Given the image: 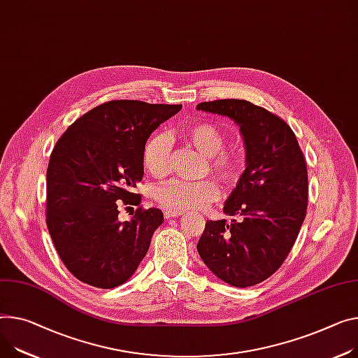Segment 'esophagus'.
<instances>
[{"instance_id":"34e87169","label":"esophagus","mask_w":358,"mask_h":358,"mask_svg":"<svg viewBox=\"0 0 358 358\" xmlns=\"http://www.w3.org/2000/svg\"><path fill=\"white\" fill-rule=\"evenodd\" d=\"M163 213H164V217H176L182 215L180 210H173V209H164Z\"/></svg>"}]
</instances>
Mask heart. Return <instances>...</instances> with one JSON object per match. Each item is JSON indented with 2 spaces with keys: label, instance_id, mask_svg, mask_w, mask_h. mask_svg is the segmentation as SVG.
Returning <instances> with one entry per match:
<instances>
[{
  "label": "heart",
  "instance_id": "heart-1",
  "mask_svg": "<svg viewBox=\"0 0 358 358\" xmlns=\"http://www.w3.org/2000/svg\"><path fill=\"white\" fill-rule=\"evenodd\" d=\"M183 134L192 146L208 156L206 171H210L224 185H234L242 178L246 156L239 148L225 146L227 136L216 123L208 120L194 122L186 126ZM171 160V137L163 131L152 134L143 148V164L146 171L160 178L169 172ZM217 196V185L212 179L198 182L171 179L157 185L153 190V198L160 206L180 212L205 208L215 202Z\"/></svg>",
  "mask_w": 358,
  "mask_h": 358
}]
</instances>
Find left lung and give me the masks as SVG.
<instances>
[{
	"instance_id": "8db88e82",
	"label": "left lung",
	"mask_w": 358,
	"mask_h": 358,
	"mask_svg": "<svg viewBox=\"0 0 358 358\" xmlns=\"http://www.w3.org/2000/svg\"><path fill=\"white\" fill-rule=\"evenodd\" d=\"M198 110L228 116L239 124L246 169L224 212L208 221L196 245L219 280L245 288L280 269L307 215L308 173L295 133L280 116L239 99L203 101Z\"/></svg>"
}]
</instances>
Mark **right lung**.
Masks as SVG:
<instances>
[{
	"instance_id": "add662e5",
	"label": "right lung",
	"mask_w": 358,
	"mask_h": 358,
	"mask_svg": "<svg viewBox=\"0 0 358 358\" xmlns=\"http://www.w3.org/2000/svg\"><path fill=\"white\" fill-rule=\"evenodd\" d=\"M182 104L106 101L78 117L54 146L47 168L45 221L54 246L74 277L110 289L126 282L163 222L142 206L120 222L117 206L139 205L143 148Z\"/></svg>"
}]
</instances>
